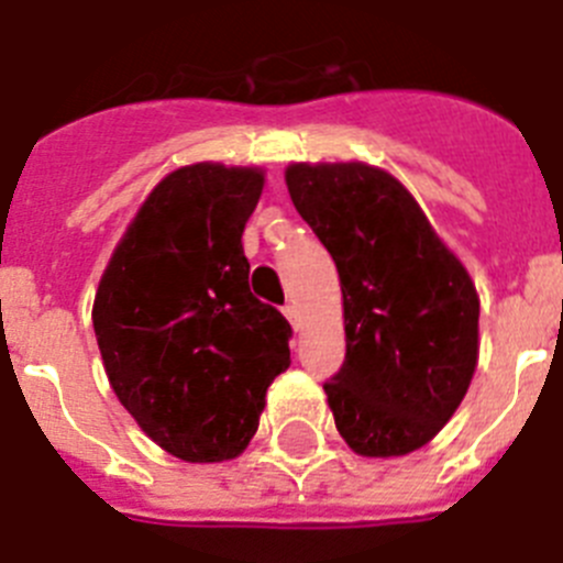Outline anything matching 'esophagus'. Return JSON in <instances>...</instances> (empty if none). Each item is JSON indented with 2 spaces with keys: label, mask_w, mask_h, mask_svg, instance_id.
Segmentation results:
<instances>
[{
  "label": "esophagus",
  "mask_w": 563,
  "mask_h": 563,
  "mask_svg": "<svg viewBox=\"0 0 563 563\" xmlns=\"http://www.w3.org/2000/svg\"><path fill=\"white\" fill-rule=\"evenodd\" d=\"M283 314L289 318V323L295 325V329H300V309H297L295 303H286V306H283Z\"/></svg>",
  "instance_id": "esophagus-1"
}]
</instances>
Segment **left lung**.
<instances>
[{
	"mask_svg": "<svg viewBox=\"0 0 563 563\" xmlns=\"http://www.w3.org/2000/svg\"><path fill=\"white\" fill-rule=\"evenodd\" d=\"M291 202L343 291L346 361L323 389L357 455L420 450L464 400L478 363V295L415 197L366 163L286 168Z\"/></svg>",
	"mask_w": 563,
	"mask_h": 563,
	"instance_id": "obj_1",
	"label": "left lung"
}]
</instances>
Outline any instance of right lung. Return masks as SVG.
I'll use <instances>...</instances> for the list:
<instances>
[{"label": "right lung", "instance_id": "right-lung-1", "mask_svg": "<svg viewBox=\"0 0 563 563\" xmlns=\"http://www.w3.org/2000/svg\"><path fill=\"white\" fill-rule=\"evenodd\" d=\"M260 191L257 168L172 172L113 249L93 300L117 398L188 464L238 457L291 363L289 320L252 295L240 243Z\"/></svg>", "mask_w": 563, "mask_h": 563}]
</instances>
